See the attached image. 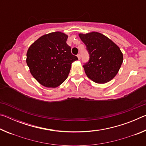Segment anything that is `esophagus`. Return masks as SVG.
I'll list each match as a JSON object with an SVG mask.
<instances>
[{"mask_svg": "<svg viewBox=\"0 0 146 146\" xmlns=\"http://www.w3.org/2000/svg\"><path fill=\"white\" fill-rule=\"evenodd\" d=\"M77 57H78V58L79 59V60H80V58H81V56H80V53H78V55H77Z\"/></svg>", "mask_w": 146, "mask_h": 146, "instance_id": "obj_1", "label": "esophagus"}]
</instances>
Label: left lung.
I'll list each match as a JSON object with an SVG mask.
<instances>
[{
  "label": "left lung",
  "mask_w": 146,
  "mask_h": 146,
  "mask_svg": "<svg viewBox=\"0 0 146 146\" xmlns=\"http://www.w3.org/2000/svg\"><path fill=\"white\" fill-rule=\"evenodd\" d=\"M90 56L84 64L89 78L98 84H104L115 77L123 62V55L118 46L98 32L79 34Z\"/></svg>",
  "instance_id": "8db88e82"
}]
</instances>
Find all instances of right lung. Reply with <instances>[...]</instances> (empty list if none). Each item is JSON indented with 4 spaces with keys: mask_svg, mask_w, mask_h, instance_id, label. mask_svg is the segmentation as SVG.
<instances>
[{
    "mask_svg": "<svg viewBox=\"0 0 146 146\" xmlns=\"http://www.w3.org/2000/svg\"><path fill=\"white\" fill-rule=\"evenodd\" d=\"M68 35L53 32L40 36L29 47L26 63L33 77L47 88H56L68 78L78 58L66 43Z\"/></svg>",
    "mask_w": 146,
    "mask_h": 146,
    "instance_id": "add662e5",
    "label": "right lung"
}]
</instances>
